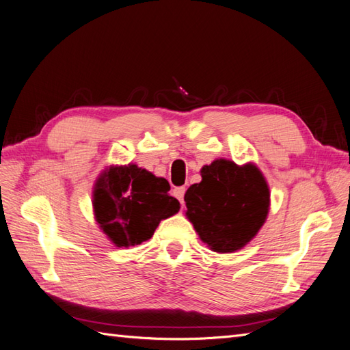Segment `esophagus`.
Masks as SVG:
<instances>
[{
	"instance_id": "34e87169",
	"label": "esophagus",
	"mask_w": 350,
	"mask_h": 350,
	"mask_svg": "<svg viewBox=\"0 0 350 350\" xmlns=\"http://www.w3.org/2000/svg\"><path fill=\"white\" fill-rule=\"evenodd\" d=\"M185 192H186V188H185V186H180V188H176V189L173 191V195H174V197H176L178 201L183 202Z\"/></svg>"
}]
</instances>
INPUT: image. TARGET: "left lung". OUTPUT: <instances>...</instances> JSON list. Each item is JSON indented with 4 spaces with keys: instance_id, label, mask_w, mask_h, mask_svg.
I'll use <instances>...</instances> for the list:
<instances>
[{
    "instance_id": "left-lung-1",
    "label": "left lung",
    "mask_w": 350,
    "mask_h": 350,
    "mask_svg": "<svg viewBox=\"0 0 350 350\" xmlns=\"http://www.w3.org/2000/svg\"><path fill=\"white\" fill-rule=\"evenodd\" d=\"M201 177L185 193L186 216L200 239L221 254L246 246L264 225L270 207L264 176L254 164L239 167L216 159L201 168Z\"/></svg>"
}]
</instances>
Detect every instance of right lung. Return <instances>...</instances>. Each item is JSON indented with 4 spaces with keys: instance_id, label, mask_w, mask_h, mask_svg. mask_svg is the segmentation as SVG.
I'll list each match as a JSON object with an SVG mask.
<instances>
[{
    "instance_id": "obj_1",
    "label": "right lung",
    "mask_w": 350,
    "mask_h": 350,
    "mask_svg": "<svg viewBox=\"0 0 350 350\" xmlns=\"http://www.w3.org/2000/svg\"><path fill=\"white\" fill-rule=\"evenodd\" d=\"M168 191L165 178L137 165L111 167L95 185L96 222L118 247L142 245L152 237L162 219L180 208Z\"/></svg>"
}]
</instances>
